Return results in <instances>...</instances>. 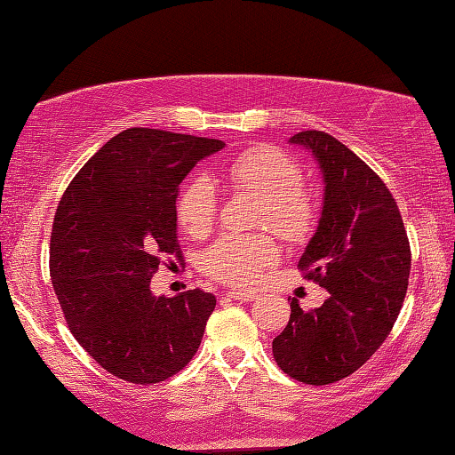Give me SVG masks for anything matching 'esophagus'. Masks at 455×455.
<instances>
[{
	"instance_id": "1",
	"label": "esophagus",
	"mask_w": 455,
	"mask_h": 455,
	"mask_svg": "<svg viewBox=\"0 0 455 455\" xmlns=\"http://www.w3.org/2000/svg\"><path fill=\"white\" fill-rule=\"evenodd\" d=\"M228 297L235 299V301H241V303H251L259 299L257 292H249V291H230Z\"/></svg>"
}]
</instances>
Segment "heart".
<instances>
[{
  "label": "heart",
  "instance_id": "obj_1",
  "mask_svg": "<svg viewBox=\"0 0 455 455\" xmlns=\"http://www.w3.org/2000/svg\"><path fill=\"white\" fill-rule=\"evenodd\" d=\"M220 180L259 198L257 225L271 227L287 241H301L315 222V203L301 187V168L271 146H252L238 152L220 168ZM182 230L203 238L217 219V190L206 179L187 182L176 200ZM281 259L279 244L267 233L222 235L200 257L203 271L233 287H252Z\"/></svg>",
  "mask_w": 455,
  "mask_h": 455
}]
</instances>
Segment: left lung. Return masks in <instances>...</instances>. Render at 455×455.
I'll return each instance as SVG.
<instances>
[{
  "label": "left lung",
  "instance_id": "left-lung-1",
  "mask_svg": "<svg viewBox=\"0 0 455 455\" xmlns=\"http://www.w3.org/2000/svg\"><path fill=\"white\" fill-rule=\"evenodd\" d=\"M289 144L311 154L323 180L317 230L299 268L329 297L313 311L292 299L273 355L295 379L327 385L357 371L389 335L405 299L411 252L394 196L347 146L321 130L299 132Z\"/></svg>",
  "mask_w": 455,
  "mask_h": 455
}]
</instances>
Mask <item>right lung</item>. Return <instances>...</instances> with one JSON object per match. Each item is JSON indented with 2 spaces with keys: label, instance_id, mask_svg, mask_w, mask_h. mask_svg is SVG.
<instances>
[{
  "label": "right lung",
  "instance_id": "obj_1",
  "mask_svg": "<svg viewBox=\"0 0 455 455\" xmlns=\"http://www.w3.org/2000/svg\"><path fill=\"white\" fill-rule=\"evenodd\" d=\"M214 138L128 128L108 140L60 200L50 275L72 335L124 381H164L198 351L217 305L212 292L154 297L164 255H180L176 198Z\"/></svg>",
  "mask_w": 455,
  "mask_h": 455
}]
</instances>
